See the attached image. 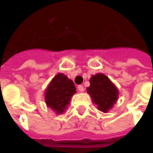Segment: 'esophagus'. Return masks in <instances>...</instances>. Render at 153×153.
Returning a JSON list of instances; mask_svg holds the SVG:
<instances>
[{"label":"esophagus","instance_id":"1","mask_svg":"<svg viewBox=\"0 0 153 153\" xmlns=\"http://www.w3.org/2000/svg\"><path fill=\"white\" fill-rule=\"evenodd\" d=\"M78 89H79V92H83L84 90V88L83 85H79L78 86Z\"/></svg>","mask_w":153,"mask_h":153}]
</instances>
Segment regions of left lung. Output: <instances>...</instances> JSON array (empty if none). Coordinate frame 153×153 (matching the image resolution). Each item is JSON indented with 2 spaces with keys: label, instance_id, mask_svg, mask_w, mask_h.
<instances>
[{
  "label": "left lung",
  "instance_id": "8db88e82",
  "mask_svg": "<svg viewBox=\"0 0 153 153\" xmlns=\"http://www.w3.org/2000/svg\"><path fill=\"white\" fill-rule=\"evenodd\" d=\"M89 83L90 86L87 88V93L90 95L94 103L98 105L99 110L107 113L118 99L117 87L103 74L93 75Z\"/></svg>",
  "mask_w": 153,
  "mask_h": 153
}]
</instances>
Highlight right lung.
<instances>
[{"label":"right lung","mask_w":153,"mask_h":153,"mask_svg":"<svg viewBox=\"0 0 153 153\" xmlns=\"http://www.w3.org/2000/svg\"><path fill=\"white\" fill-rule=\"evenodd\" d=\"M76 93L74 82L64 74L59 73L53 78L45 92L47 106L57 114H61L67 108L69 101Z\"/></svg>","instance_id":"1"}]
</instances>
